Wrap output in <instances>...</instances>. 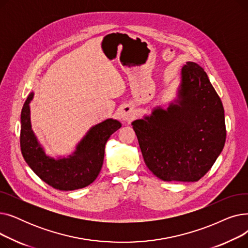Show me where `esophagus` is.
Segmentation results:
<instances>
[{
    "label": "esophagus",
    "mask_w": 248,
    "mask_h": 248,
    "mask_svg": "<svg viewBox=\"0 0 248 248\" xmlns=\"http://www.w3.org/2000/svg\"><path fill=\"white\" fill-rule=\"evenodd\" d=\"M121 117L123 121H125V122H131L133 119H134V113L131 111V110H127V109H124L122 111L121 113Z\"/></svg>",
    "instance_id": "34e87169"
}]
</instances>
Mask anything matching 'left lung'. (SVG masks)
Returning <instances> with one entry per match:
<instances>
[{"mask_svg": "<svg viewBox=\"0 0 248 248\" xmlns=\"http://www.w3.org/2000/svg\"><path fill=\"white\" fill-rule=\"evenodd\" d=\"M132 124L149 170L166 182L200 180L226 139L222 102L204 69L194 62L182 68L178 104L155 108Z\"/></svg>", "mask_w": 248, "mask_h": 248, "instance_id": "obj_1", "label": "left lung"}]
</instances>
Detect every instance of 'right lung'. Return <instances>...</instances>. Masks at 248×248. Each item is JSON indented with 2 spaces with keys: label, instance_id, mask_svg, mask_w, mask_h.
<instances>
[{
  "label": "right lung",
  "instance_id": "obj_1",
  "mask_svg": "<svg viewBox=\"0 0 248 248\" xmlns=\"http://www.w3.org/2000/svg\"><path fill=\"white\" fill-rule=\"evenodd\" d=\"M32 98L33 93L26 99L21 112L20 145L26 163L39 178L57 190L72 191L93 183L101 170L107 141L122 126L121 123L109 119L96 124L72 155L55 160L47 157L33 134L29 108Z\"/></svg>",
  "mask_w": 248,
  "mask_h": 248
}]
</instances>
